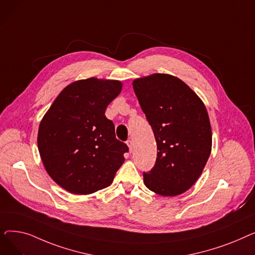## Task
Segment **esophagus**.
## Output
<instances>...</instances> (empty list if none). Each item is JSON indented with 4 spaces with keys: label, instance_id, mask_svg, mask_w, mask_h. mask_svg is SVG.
Returning a JSON list of instances; mask_svg holds the SVG:
<instances>
[{
    "label": "esophagus",
    "instance_id": "obj_1",
    "mask_svg": "<svg viewBox=\"0 0 255 255\" xmlns=\"http://www.w3.org/2000/svg\"><path fill=\"white\" fill-rule=\"evenodd\" d=\"M127 145H128V148H129V151L132 152V150H133V142H132L131 139L127 140Z\"/></svg>",
    "mask_w": 255,
    "mask_h": 255
}]
</instances>
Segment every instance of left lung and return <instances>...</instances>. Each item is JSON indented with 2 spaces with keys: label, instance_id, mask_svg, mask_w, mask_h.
<instances>
[{
  "label": "left lung",
  "instance_id": "obj_1",
  "mask_svg": "<svg viewBox=\"0 0 255 255\" xmlns=\"http://www.w3.org/2000/svg\"><path fill=\"white\" fill-rule=\"evenodd\" d=\"M133 89L158 151L153 168L143 172V183L159 195L182 194L202 175L211 154L206 106L184 82L168 74L137 78Z\"/></svg>",
  "mask_w": 255,
  "mask_h": 255
}]
</instances>
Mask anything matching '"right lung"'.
I'll return each instance as SVG.
<instances>
[{
  "label": "right lung",
  "mask_w": 255,
  "mask_h": 255,
  "mask_svg": "<svg viewBox=\"0 0 255 255\" xmlns=\"http://www.w3.org/2000/svg\"><path fill=\"white\" fill-rule=\"evenodd\" d=\"M122 90L119 80L91 77L67 86L43 117L38 150L50 178L73 194L110 186L128 146L116 138L105 110Z\"/></svg>",
  "instance_id": "1"
}]
</instances>
